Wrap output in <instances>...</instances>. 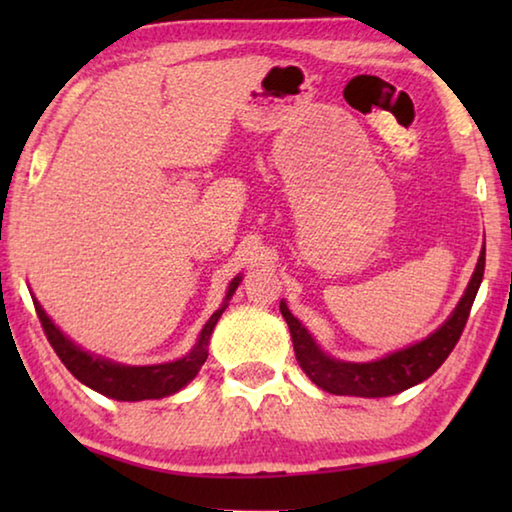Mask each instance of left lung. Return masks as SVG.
Instances as JSON below:
<instances>
[{
  "label": "left lung",
  "mask_w": 512,
  "mask_h": 512,
  "mask_svg": "<svg viewBox=\"0 0 512 512\" xmlns=\"http://www.w3.org/2000/svg\"><path fill=\"white\" fill-rule=\"evenodd\" d=\"M485 268V248L481 250L479 262L472 273V280L467 284L461 302L452 311L443 325L436 332L429 334L427 339L409 345V348L397 350L386 354L384 359L368 361V363H352V361H339L327 357V354L318 348L316 341L305 325L291 314L287 302H280V311L287 325L291 329L293 350H296V359L305 375L314 381L318 388L332 393V395H354V397H388L395 393H402L406 388L420 384L427 377H431L440 366H443L449 352L461 339L467 316H470L472 302L476 298V291L481 287Z\"/></svg>",
  "instance_id": "left-lung-1"
}]
</instances>
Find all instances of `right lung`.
<instances>
[{
	"mask_svg": "<svg viewBox=\"0 0 512 512\" xmlns=\"http://www.w3.org/2000/svg\"><path fill=\"white\" fill-rule=\"evenodd\" d=\"M239 282L241 275H237L235 280L230 282L223 305L216 309L212 318L205 323L192 352L185 354V357L178 361L155 363V366H124V363L94 357V354L85 352L79 345L69 341L67 336L51 323V318L45 314V309L40 307V302L36 298H33V305H36L38 318L42 323V329H45L51 348H54L58 359L65 363V368L72 372L81 384L90 386L92 391L119 402L160 400V397L178 393L180 388L187 386L189 381L198 375V370H201L207 359V343H210L216 320L221 318L225 307H228V300L232 298V293L237 291Z\"/></svg>",
	"mask_w": 512,
	"mask_h": 512,
	"instance_id": "add662e5",
	"label": "right lung"
}]
</instances>
